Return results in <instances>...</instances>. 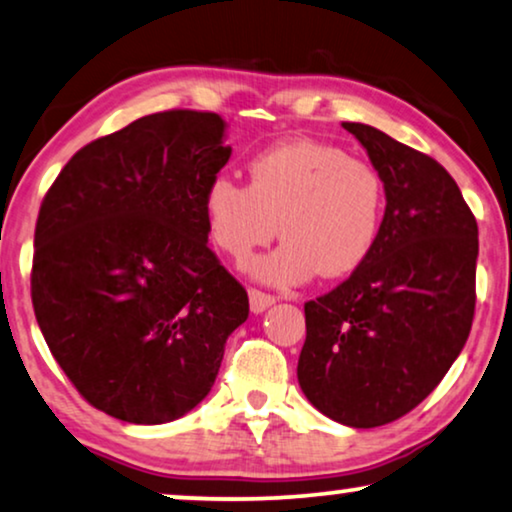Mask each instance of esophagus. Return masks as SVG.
Masks as SVG:
<instances>
[{"label":"esophagus","instance_id":"esophagus-1","mask_svg":"<svg viewBox=\"0 0 512 512\" xmlns=\"http://www.w3.org/2000/svg\"><path fill=\"white\" fill-rule=\"evenodd\" d=\"M248 297H250V309H252V313L267 311L269 306L276 302L274 295H269V292H262V290H257V288H250V290H248Z\"/></svg>","mask_w":512,"mask_h":512}]
</instances>
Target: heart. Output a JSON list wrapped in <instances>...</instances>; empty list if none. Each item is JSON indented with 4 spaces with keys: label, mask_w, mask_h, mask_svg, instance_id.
<instances>
[{
    "label": "heart",
    "mask_w": 512,
    "mask_h": 512,
    "mask_svg": "<svg viewBox=\"0 0 512 512\" xmlns=\"http://www.w3.org/2000/svg\"><path fill=\"white\" fill-rule=\"evenodd\" d=\"M201 208L210 243L238 267L274 238L278 222L285 241L257 264V276L288 285L363 267L384 227L386 185L372 163L299 138L252 156L248 187L227 173L210 177Z\"/></svg>",
    "instance_id": "obj_1"
}]
</instances>
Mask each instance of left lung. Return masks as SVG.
<instances>
[{
    "mask_svg": "<svg viewBox=\"0 0 512 512\" xmlns=\"http://www.w3.org/2000/svg\"><path fill=\"white\" fill-rule=\"evenodd\" d=\"M386 185L372 255L304 304L297 379L309 403L353 428L412 412L466 344L475 316L478 222L433 156L344 121Z\"/></svg>",
    "mask_w": 512,
    "mask_h": 512,
    "instance_id": "left-lung-1",
    "label": "left lung"
}]
</instances>
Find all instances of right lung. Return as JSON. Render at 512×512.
<instances>
[{
    "label": "right lung",
    "instance_id": "1",
    "mask_svg": "<svg viewBox=\"0 0 512 512\" xmlns=\"http://www.w3.org/2000/svg\"><path fill=\"white\" fill-rule=\"evenodd\" d=\"M222 138L215 112L147 114L81 147L39 208V330L81 398L128 424L194 410L248 318L203 222V189L231 156Z\"/></svg>",
    "mask_w": 512,
    "mask_h": 512
}]
</instances>
